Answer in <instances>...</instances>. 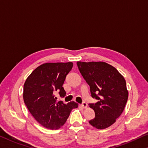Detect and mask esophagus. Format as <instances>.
Returning <instances> with one entry per match:
<instances>
[{
  "label": "esophagus",
  "instance_id": "34e87169",
  "mask_svg": "<svg viewBox=\"0 0 148 148\" xmlns=\"http://www.w3.org/2000/svg\"><path fill=\"white\" fill-rule=\"evenodd\" d=\"M82 107H83V108H86L87 107V104L85 103V102H83V103H82V104H81V105Z\"/></svg>",
  "mask_w": 148,
  "mask_h": 148
}]
</instances>
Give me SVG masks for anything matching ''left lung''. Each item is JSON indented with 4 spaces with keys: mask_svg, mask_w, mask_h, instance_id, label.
<instances>
[{
    "mask_svg": "<svg viewBox=\"0 0 148 148\" xmlns=\"http://www.w3.org/2000/svg\"><path fill=\"white\" fill-rule=\"evenodd\" d=\"M77 65L89 85L92 97L98 100L89 104L95 113L89 124L97 129L108 128L121 115L128 101L126 81L115 67L106 63L77 61Z\"/></svg>",
    "mask_w": 148,
    "mask_h": 148,
    "instance_id": "8db88e82",
    "label": "left lung"
}]
</instances>
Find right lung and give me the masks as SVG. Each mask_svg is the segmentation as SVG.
I'll return each instance as SVG.
<instances>
[{
	"instance_id": "obj_1",
	"label": "right lung",
	"mask_w": 148,
	"mask_h": 148,
	"mask_svg": "<svg viewBox=\"0 0 148 148\" xmlns=\"http://www.w3.org/2000/svg\"><path fill=\"white\" fill-rule=\"evenodd\" d=\"M72 67V62L44 63L34 70L25 81L24 103L36 121L47 129L60 128L72 109L78 107L74 101L67 104L58 102L55 96L56 92L61 97L66 95L63 85Z\"/></svg>"
}]
</instances>
